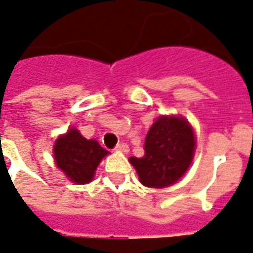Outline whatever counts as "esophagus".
Segmentation results:
<instances>
[{"label": "esophagus", "mask_w": 253, "mask_h": 253, "mask_svg": "<svg viewBox=\"0 0 253 253\" xmlns=\"http://www.w3.org/2000/svg\"><path fill=\"white\" fill-rule=\"evenodd\" d=\"M116 151H119V152H124V154H128L129 152V147L126 143H120L117 147H116Z\"/></svg>", "instance_id": "esophagus-1"}]
</instances>
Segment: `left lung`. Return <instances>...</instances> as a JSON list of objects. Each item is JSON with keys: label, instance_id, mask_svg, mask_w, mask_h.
I'll list each match as a JSON object with an SVG mask.
<instances>
[{"label": "left lung", "instance_id": "left-lung-1", "mask_svg": "<svg viewBox=\"0 0 253 253\" xmlns=\"http://www.w3.org/2000/svg\"><path fill=\"white\" fill-rule=\"evenodd\" d=\"M144 151L143 158H129L140 182L155 189L174 185L191 165L194 130L185 117L160 116L147 133Z\"/></svg>", "mask_w": 253, "mask_h": 253}]
</instances>
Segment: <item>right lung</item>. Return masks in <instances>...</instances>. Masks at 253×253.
Returning <instances> with one entry per match:
<instances>
[{"mask_svg": "<svg viewBox=\"0 0 253 253\" xmlns=\"http://www.w3.org/2000/svg\"><path fill=\"white\" fill-rule=\"evenodd\" d=\"M108 154L97 140L84 139L75 128H70L67 133L59 136L53 145V158L58 169L78 185L91 182L95 169Z\"/></svg>", "mask_w": 253, "mask_h": 253, "instance_id": "right-lung-1", "label": "right lung"}]
</instances>
